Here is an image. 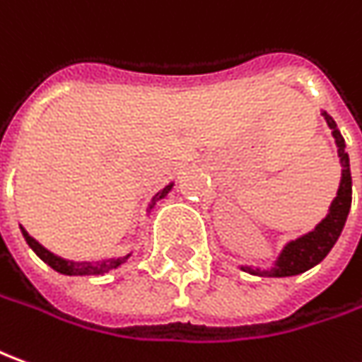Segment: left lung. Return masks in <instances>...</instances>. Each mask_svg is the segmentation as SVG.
I'll use <instances>...</instances> for the list:
<instances>
[{"label":"left lung","instance_id":"left-lung-1","mask_svg":"<svg viewBox=\"0 0 362 362\" xmlns=\"http://www.w3.org/2000/svg\"><path fill=\"white\" fill-rule=\"evenodd\" d=\"M323 117H325L331 134L335 139L337 154H339L341 168H343L339 190H337V196L329 206V212L311 232L303 233V235L285 243L284 250L279 252L272 267L259 269V267H252V265H240L242 272L259 275V277H291V275L303 274V272L315 267L317 264H321L325 259L327 253L333 250V245L343 232L346 216L351 210V198H353L351 166H349V154L345 152V139H343L341 130L337 129L335 120L331 119L325 110H323Z\"/></svg>","mask_w":362,"mask_h":362}]
</instances>
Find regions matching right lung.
Segmentation results:
<instances>
[{
    "label": "right lung",
    "mask_w": 362,
    "mask_h": 362,
    "mask_svg": "<svg viewBox=\"0 0 362 362\" xmlns=\"http://www.w3.org/2000/svg\"><path fill=\"white\" fill-rule=\"evenodd\" d=\"M172 186H174V182H170L166 188H162L158 194H154V198L150 202V210L156 206V202L164 200V198L168 196V192L172 190ZM19 228H21V233H23L25 242L29 243V247H31L49 267H53L55 272H59V274L63 275H105L109 274L110 269H117L119 265L124 264L130 255H132V253H127V255H122V257H109V259H98V262H71V259H65V257H61V255H55L53 252H49L47 247H43L41 243L37 242L35 238H31V235L27 233V230L23 226H19Z\"/></svg>",
    "instance_id": "add662e5"
}]
</instances>
